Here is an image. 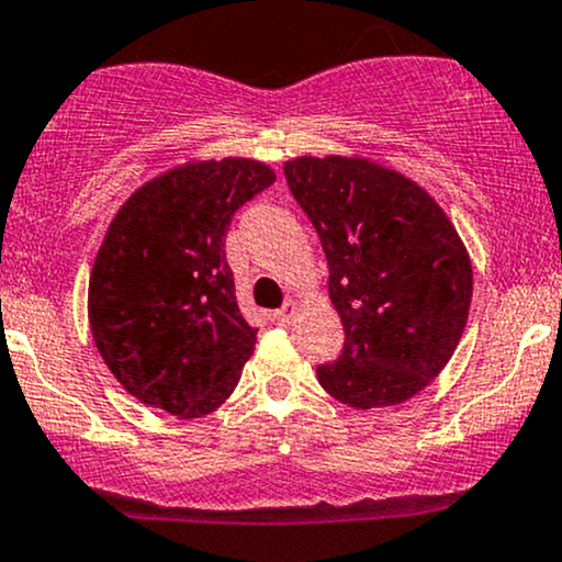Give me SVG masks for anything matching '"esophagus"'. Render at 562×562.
I'll list each match as a JSON object with an SVG mask.
<instances>
[{
    "instance_id": "1",
    "label": "esophagus",
    "mask_w": 562,
    "mask_h": 562,
    "mask_svg": "<svg viewBox=\"0 0 562 562\" xmlns=\"http://www.w3.org/2000/svg\"><path fill=\"white\" fill-rule=\"evenodd\" d=\"M294 315H297V302L286 300L281 305V311H276V321H279L281 326H289L294 321Z\"/></svg>"
}]
</instances>
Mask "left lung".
I'll return each mask as SVG.
<instances>
[{"label": "left lung", "instance_id": "obj_1", "mask_svg": "<svg viewBox=\"0 0 562 562\" xmlns=\"http://www.w3.org/2000/svg\"><path fill=\"white\" fill-rule=\"evenodd\" d=\"M329 262L345 348L315 369L352 408H382L425 390L451 361L472 300V265L446 212L417 182L358 156L283 164Z\"/></svg>", "mask_w": 562, "mask_h": 562}]
</instances>
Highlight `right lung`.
Segmentation results:
<instances>
[{
  "mask_svg": "<svg viewBox=\"0 0 562 562\" xmlns=\"http://www.w3.org/2000/svg\"><path fill=\"white\" fill-rule=\"evenodd\" d=\"M273 180L251 159L188 161L137 188L111 220L87 311L105 366L145 406L193 419L236 390L257 329L238 311L225 233Z\"/></svg>",
  "mask_w": 562,
  "mask_h": 562,
  "instance_id": "obj_1",
  "label": "right lung"
}]
</instances>
